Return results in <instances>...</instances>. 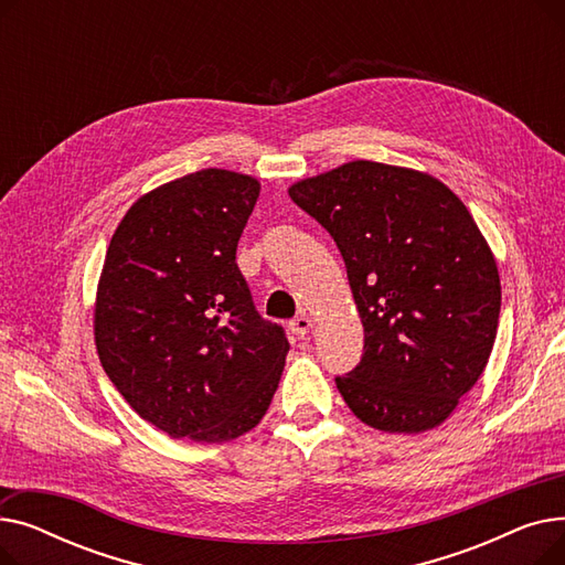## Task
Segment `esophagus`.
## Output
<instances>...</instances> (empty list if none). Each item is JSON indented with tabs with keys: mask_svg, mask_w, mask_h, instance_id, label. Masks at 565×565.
<instances>
[{
	"mask_svg": "<svg viewBox=\"0 0 565 565\" xmlns=\"http://www.w3.org/2000/svg\"><path fill=\"white\" fill-rule=\"evenodd\" d=\"M311 328H313V320L309 316H298V318L290 320V332L298 334V337H305Z\"/></svg>",
	"mask_w": 565,
	"mask_h": 565,
	"instance_id": "esophagus-1",
	"label": "esophagus"
}]
</instances>
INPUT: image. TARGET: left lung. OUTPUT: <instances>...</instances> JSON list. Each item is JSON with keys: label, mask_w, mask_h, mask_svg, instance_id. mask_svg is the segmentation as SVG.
I'll return each instance as SVG.
<instances>
[{"label": "left lung", "mask_w": 565, "mask_h": 565, "mask_svg": "<svg viewBox=\"0 0 565 565\" xmlns=\"http://www.w3.org/2000/svg\"><path fill=\"white\" fill-rule=\"evenodd\" d=\"M345 260L364 324V358L337 387L354 417L417 435L447 422L497 339L494 254L467 205L439 178L352 160L292 183Z\"/></svg>", "instance_id": "1"}]
</instances>
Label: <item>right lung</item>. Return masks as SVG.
I'll return each mask as SVG.
<instances>
[{
    "label": "right lung",
    "instance_id": "1",
    "mask_svg": "<svg viewBox=\"0 0 565 565\" xmlns=\"http://www.w3.org/2000/svg\"><path fill=\"white\" fill-rule=\"evenodd\" d=\"M260 183L201 169L141 194L118 222L94 305L114 387L173 439L222 444L265 417L290 350L252 302L235 249Z\"/></svg>",
    "mask_w": 565,
    "mask_h": 565
}]
</instances>
